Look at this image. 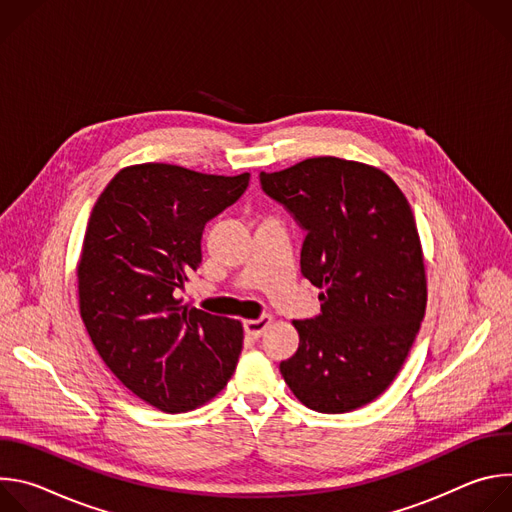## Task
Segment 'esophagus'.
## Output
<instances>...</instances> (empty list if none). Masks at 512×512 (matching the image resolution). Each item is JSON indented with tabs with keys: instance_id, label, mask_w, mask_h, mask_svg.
<instances>
[{
	"instance_id": "esophagus-1",
	"label": "esophagus",
	"mask_w": 512,
	"mask_h": 512,
	"mask_svg": "<svg viewBox=\"0 0 512 512\" xmlns=\"http://www.w3.org/2000/svg\"><path fill=\"white\" fill-rule=\"evenodd\" d=\"M271 322H273L271 316H261L257 320H245V334L251 338H259L271 326Z\"/></svg>"
}]
</instances>
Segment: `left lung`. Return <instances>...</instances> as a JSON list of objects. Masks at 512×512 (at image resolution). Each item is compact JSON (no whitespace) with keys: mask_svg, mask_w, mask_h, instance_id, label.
<instances>
[{"mask_svg":"<svg viewBox=\"0 0 512 512\" xmlns=\"http://www.w3.org/2000/svg\"><path fill=\"white\" fill-rule=\"evenodd\" d=\"M259 178L306 229L302 273L324 289L322 314L291 322L300 348L279 371L306 407L354 411L393 383L425 316L413 210L389 174L334 156Z\"/></svg>","mask_w":512,"mask_h":512,"instance_id":"obj_1","label":"left lung"}]
</instances>
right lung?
Listing matches in <instances>:
<instances>
[{
    "label": "right lung",
    "mask_w": 512,
    "mask_h": 512,
    "mask_svg": "<svg viewBox=\"0 0 512 512\" xmlns=\"http://www.w3.org/2000/svg\"><path fill=\"white\" fill-rule=\"evenodd\" d=\"M249 186L174 164L119 170L97 198L81 259L79 308L109 371L141 401L196 409L225 389L243 348V324L182 306L202 261V231Z\"/></svg>",
    "instance_id": "obj_1"
}]
</instances>
